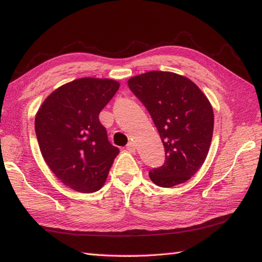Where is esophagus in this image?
<instances>
[{"instance_id":"esophagus-1","label":"esophagus","mask_w":262,"mask_h":262,"mask_svg":"<svg viewBox=\"0 0 262 262\" xmlns=\"http://www.w3.org/2000/svg\"><path fill=\"white\" fill-rule=\"evenodd\" d=\"M126 149L128 152H130V153H133V152H135V149H136V146H135V144L133 143V142H129L127 144V146H126Z\"/></svg>"}]
</instances>
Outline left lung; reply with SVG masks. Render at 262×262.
<instances>
[{
	"instance_id": "1",
	"label": "left lung",
	"mask_w": 262,
	"mask_h": 262,
	"mask_svg": "<svg viewBox=\"0 0 262 262\" xmlns=\"http://www.w3.org/2000/svg\"><path fill=\"white\" fill-rule=\"evenodd\" d=\"M128 86L146 107L164 146V164L149 171L151 180L163 188L188 181L209 151L214 129L209 100L191 80L172 72L133 76Z\"/></svg>"
}]
</instances>
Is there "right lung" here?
<instances>
[{"label":"right lung","instance_id":"add662e5","mask_svg":"<svg viewBox=\"0 0 262 262\" xmlns=\"http://www.w3.org/2000/svg\"><path fill=\"white\" fill-rule=\"evenodd\" d=\"M119 86L115 80L82 77L56 89L37 111L35 129L42 158L75 191L101 189L119 153L99 121L100 111Z\"/></svg>","mask_w":262,"mask_h":262}]
</instances>
